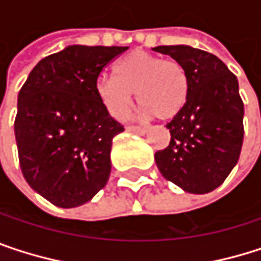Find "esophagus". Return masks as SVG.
<instances>
[{
	"label": "esophagus",
	"instance_id": "esophagus-1",
	"mask_svg": "<svg viewBox=\"0 0 261 261\" xmlns=\"http://www.w3.org/2000/svg\"><path fill=\"white\" fill-rule=\"evenodd\" d=\"M127 130L131 131V133H137V134H145V133H146V128L139 127V125H128Z\"/></svg>",
	"mask_w": 261,
	"mask_h": 261
}]
</instances>
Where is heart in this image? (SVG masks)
<instances>
[{
  "instance_id": "b5f03b06",
  "label": "heart",
  "mask_w": 261,
  "mask_h": 261,
  "mask_svg": "<svg viewBox=\"0 0 261 261\" xmlns=\"http://www.w3.org/2000/svg\"><path fill=\"white\" fill-rule=\"evenodd\" d=\"M116 75H101L96 93L106 110L115 118L127 116L136 93L143 118L162 121L177 118L187 104L190 79L180 62L133 51L115 68Z\"/></svg>"
}]
</instances>
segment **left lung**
Wrapping results in <instances>:
<instances>
[{
	"instance_id": "left-lung-1",
	"label": "left lung",
	"mask_w": 261,
	"mask_h": 261,
	"mask_svg": "<svg viewBox=\"0 0 261 261\" xmlns=\"http://www.w3.org/2000/svg\"><path fill=\"white\" fill-rule=\"evenodd\" d=\"M186 68L190 93L182 112L166 124L171 142L155 152L162 175L189 193L219 187L236 166L243 143V101L227 65L187 45L152 48Z\"/></svg>"
}]
</instances>
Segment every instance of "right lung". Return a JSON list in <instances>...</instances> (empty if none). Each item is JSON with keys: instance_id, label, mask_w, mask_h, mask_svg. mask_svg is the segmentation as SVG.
I'll list each match as a JSON object with an SVG mask.
<instances>
[{"instance_id": "add662e5", "label": "right lung", "mask_w": 261, "mask_h": 261, "mask_svg": "<svg viewBox=\"0 0 261 261\" xmlns=\"http://www.w3.org/2000/svg\"><path fill=\"white\" fill-rule=\"evenodd\" d=\"M128 46L72 45L42 59L18 95L15 137L22 175L62 208L93 198L110 177V149L124 125L96 93L99 74Z\"/></svg>"}]
</instances>
